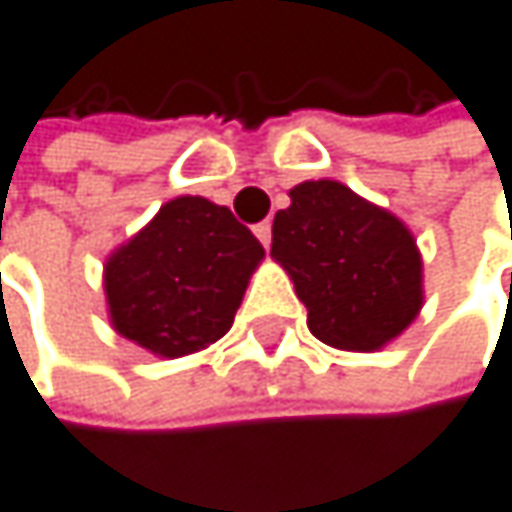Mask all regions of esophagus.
<instances>
[{"instance_id":"esophagus-1","label":"esophagus","mask_w":512,"mask_h":512,"mask_svg":"<svg viewBox=\"0 0 512 512\" xmlns=\"http://www.w3.org/2000/svg\"><path fill=\"white\" fill-rule=\"evenodd\" d=\"M254 236H258V239L264 242V248H270V242H273V224H270V221L254 224Z\"/></svg>"}]
</instances>
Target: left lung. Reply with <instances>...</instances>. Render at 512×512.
Masks as SVG:
<instances>
[{
	"mask_svg": "<svg viewBox=\"0 0 512 512\" xmlns=\"http://www.w3.org/2000/svg\"><path fill=\"white\" fill-rule=\"evenodd\" d=\"M273 258L291 273L309 330L342 351H378L423 306V261L408 227L333 179L291 188Z\"/></svg>",
	"mask_w": 512,
	"mask_h": 512,
	"instance_id": "8db88e82",
	"label": "left lung"
}]
</instances>
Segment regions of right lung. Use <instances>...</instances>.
<instances>
[{"label":"right lung","instance_id":"1","mask_svg":"<svg viewBox=\"0 0 512 512\" xmlns=\"http://www.w3.org/2000/svg\"><path fill=\"white\" fill-rule=\"evenodd\" d=\"M264 245L227 206L176 197L104 267L116 333L158 357L218 342L242 303Z\"/></svg>","mask_w":512,"mask_h":512}]
</instances>
